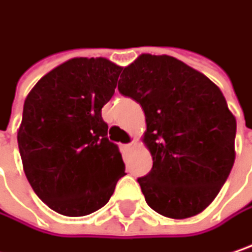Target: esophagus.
Segmentation results:
<instances>
[{
  "instance_id": "esophagus-1",
  "label": "esophagus",
  "mask_w": 252,
  "mask_h": 252,
  "mask_svg": "<svg viewBox=\"0 0 252 252\" xmlns=\"http://www.w3.org/2000/svg\"><path fill=\"white\" fill-rule=\"evenodd\" d=\"M124 147H126V151H131V150H134V147H135V142H129V144H126Z\"/></svg>"
}]
</instances>
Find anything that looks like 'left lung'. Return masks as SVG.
<instances>
[{
    "mask_svg": "<svg viewBox=\"0 0 252 252\" xmlns=\"http://www.w3.org/2000/svg\"><path fill=\"white\" fill-rule=\"evenodd\" d=\"M121 77L120 93L145 114L142 142L153 168L138 183L147 204L174 220L200 214L235 159L237 121L225 96L202 72L170 55L141 54Z\"/></svg>",
    "mask_w": 252,
    "mask_h": 252,
    "instance_id": "1",
    "label": "left lung"
}]
</instances>
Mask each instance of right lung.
Listing matches in <instances>:
<instances>
[{
    "mask_svg": "<svg viewBox=\"0 0 252 252\" xmlns=\"http://www.w3.org/2000/svg\"><path fill=\"white\" fill-rule=\"evenodd\" d=\"M121 69L102 57L72 58L45 74L25 98L17 134L24 172L39 200L58 214L99 210L126 175L101 117Z\"/></svg>",
    "mask_w": 252,
    "mask_h": 252,
    "instance_id": "obj_1",
    "label": "right lung"
}]
</instances>
